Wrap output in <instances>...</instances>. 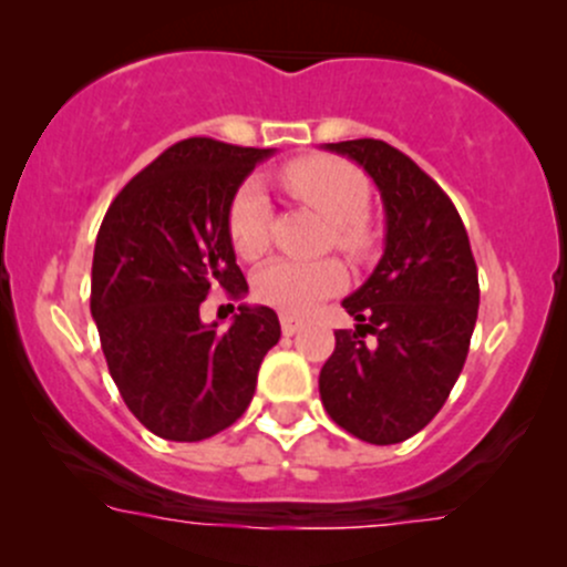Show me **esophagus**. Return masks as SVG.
I'll return each instance as SVG.
<instances>
[{"mask_svg": "<svg viewBox=\"0 0 567 567\" xmlns=\"http://www.w3.org/2000/svg\"><path fill=\"white\" fill-rule=\"evenodd\" d=\"M279 323H282V334L285 337H293L296 331H299L301 326H305L299 318H293V316H282V318H279Z\"/></svg>", "mask_w": 567, "mask_h": 567, "instance_id": "34e87169", "label": "esophagus"}]
</instances>
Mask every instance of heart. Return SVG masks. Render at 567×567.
I'll list each match as a JSON object with an SVG mask.
<instances>
[{"label": "heart", "instance_id": "1", "mask_svg": "<svg viewBox=\"0 0 567 567\" xmlns=\"http://www.w3.org/2000/svg\"><path fill=\"white\" fill-rule=\"evenodd\" d=\"M282 183L296 199L331 221V241L348 255L370 249V183L353 164L331 156H305L282 169ZM227 236L244 260H257L271 244V205L260 181L249 177L233 194L227 208ZM346 285V268L337 260H274L255 277V296L285 316H305L318 301Z\"/></svg>", "mask_w": 567, "mask_h": 567}]
</instances>
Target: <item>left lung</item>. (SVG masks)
<instances>
[{"mask_svg": "<svg viewBox=\"0 0 567 567\" xmlns=\"http://www.w3.org/2000/svg\"><path fill=\"white\" fill-rule=\"evenodd\" d=\"M379 186L384 255L342 307L357 329H337L320 370V400L342 431L370 444L420 433L458 381L477 323L480 285L453 199L405 153L381 140L331 142ZM374 334L373 343L363 337Z\"/></svg>", "mask_w": 567, "mask_h": 567, "instance_id": "left-lung-1", "label": "left lung"}]
</instances>
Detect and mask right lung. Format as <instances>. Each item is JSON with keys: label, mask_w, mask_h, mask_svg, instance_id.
Wrapping results in <instances>:
<instances>
[{"label": "right lung", "mask_w": 567, "mask_h": 567, "mask_svg": "<svg viewBox=\"0 0 567 567\" xmlns=\"http://www.w3.org/2000/svg\"><path fill=\"white\" fill-rule=\"evenodd\" d=\"M271 147L192 136L131 177L95 238L90 312L131 414L169 442H203L247 411L262 357L279 342L271 307H238L227 331L199 305L249 290L227 208ZM233 307V305H230Z\"/></svg>", "instance_id": "1"}]
</instances>
